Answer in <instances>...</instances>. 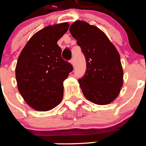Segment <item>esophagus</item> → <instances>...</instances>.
<instances>
[{"mask_svg":"<svg viewBox=\"0 0 146 146\" xmlns=\"http://www.w3.org/2000/svg\"><path fill=\"white\" fill-rule=\"evenodd\" d=\"M70 63H71V64H72V65L73 66H74V59H72V60H70Z\"/></svg>","mask_w":146,"mask_h":146,"instance_id":"esophagus-1","label":"esophagus"}]
</instances>
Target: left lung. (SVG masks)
<instances>
[{"label":"left lung","instance_id":"left-lung-1","mask_svg":"<svg viewBox=\"0 0 146 146\" xmlns=\"http://www.w3.org/2000/svg\"><path fill=\"white\" fill-rule=\"evenodd\" d=\"M69 31L86 57V74L78 80L83 95L94 104L111 103L123 86V68L118 50L102 31L85 21L74 22Z\"/></svg>","mask_w":146,"mask_h":146}]
</instances>
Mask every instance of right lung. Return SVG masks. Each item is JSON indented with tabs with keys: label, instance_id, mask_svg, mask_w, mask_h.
Segmentation results:
<instances>
[{
	"label": "right lung",
	"instance_id": "right-lung-1",
	"mask_svg": "<svg viewBox=\"0 0 146 146\" xmlns=\"http://www.w3.org/2000/svg\"><path fill=\"white\" fill-rule=\"evenodd\" d=\"M68 23L49 25L33 34L17 63V88L25 102L37 111H48L64 96V81L73 67L61 58L58 40L68 31Z\"/></svg>",
	"mask_w": 146,
	"mask_h": 146
}]
</instances>
